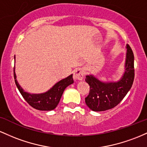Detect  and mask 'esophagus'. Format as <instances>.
<instances>
[{"label": "esophagus", "mask_w": 147, "mask_h": 147, "mask_svg": "<svg viewBox=\"0 0 147 147\" xmlns=\"http://www.w3.org/2000/svg\"><path fill=\"white\" fill-rule=\"evenodd\" d=\"M84 72L81 68L76 69L74 72V79L75 80H82L83 78Z\"/></svg>", "instance_id": "1"}]
</instances>
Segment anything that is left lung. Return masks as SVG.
<instances>
[{
	"instance_id": "1",
	"label": "left lung",
	"mask_w": 147,
	"mask_h": 147,
	"mask_svg": "<svg viewBox=\"0 0 147 147\" xmlns=\"http://www.w3.org/2000/svg\"><path fill=\"white\" fill-rule=\"evenodd\" d=\"M126 48L125 70L118 81L103 82L94 75L86 76L85 81L90 90L85 103L93 111L101 112L115 108L131 90L135 76L134 55L128 44Z\"/></svg>"
}]
</instances>
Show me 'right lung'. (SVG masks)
Returning a JSON list of instances; mask_svg holds the SVG:
<instances>
[{"label":"right lung","mask_w":147,"mask_h":147,"mask_svg":"<svg viewBox=\"0 0 147 147\" xmlns=\"http://www.w3.org/2000/svg\"><path fill=\"white\" fill-rule=\"evenodd\" d=\"M14 77L16 87L24 99L32 108L42 111H50L55 109L58 105L66 87L74 83L73 74H71L68 77L55 83L50 90L44 93L30 94L25 92L18 82L15 73V67H14Z\"/></svg>","instance_id":"1"}]
</instances>
